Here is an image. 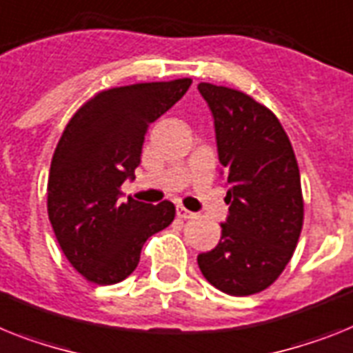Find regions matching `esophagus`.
<instances>
[{"label": "esophagus", "mask_w": 353, "mask_h": 353, "mask_svg": "<svg viewBox=\"0 0 353 353\" xmlns=\"http://www.w3.org/2000/svg\"><path fill=\"white\" fill-rule=\"evenodd\" d=\"M176 216L183 218V220H188V218H193L194 216V212L188 211V209L182 208V205H176Z\"/></svg>", "instance_id": "34e87169"}]
</instances>
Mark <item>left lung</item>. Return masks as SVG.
Segmentation results:
<instances>
[{"label":"left lung","instance_id":"8db88e82","mask_svg":"<svg viewBox=\"0 0 353 353\" xmlns=\"http://www.w3.org/2000/svg\"><path fill=\"white\" fill-rule=\"evenodd\" d=\"M214 121L229 203L222 238L198 254L212 287L250 296L272 285L298 245L303 225L299 168L276 115L238 90L200 83Z\"/></svg>","mask_w":353,"mask_h":353}]
</instances>
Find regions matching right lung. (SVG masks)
I'll return each instance as SVG.
<instances>
[{
    "label": "right lung",
    "mask_w": 353,
    "mask_h": 353,
    "mask_svg": "<svg viewBox=\"0 0 353 353\" xmlns=\"http://www.w3.org/2000/svg\"><path fill=\"white\" fill-rule=\"evenodd\" d=\"M189 86L191 79H176L106 90L63 131L48 174V218L68 261L88 281L126 279L145 240L173 222V203L122 202L121 185L135 179L151 122Z\"/></svg>",
    "instance_id": "add662e5"
}]
</instances>
